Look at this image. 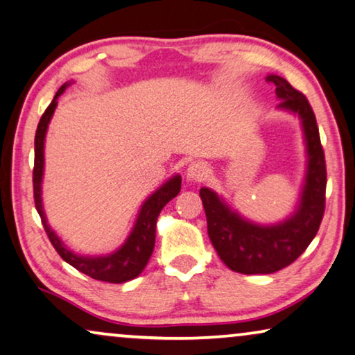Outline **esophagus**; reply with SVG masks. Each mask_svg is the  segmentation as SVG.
Returning a JSON list of instances; mask_svg holds the SVG:
<instances>
[{
  "mask_svg": "<svg viewBox=\"0 0 355 355\" xmlns=\"http://www.w3.org/2000/svg\"><path fill=\"white\" fill-rule=\"evenodd\" d=\"M207 173H209V167H207V164L202 162V160H195V162H191L187 168V177L195 182L205 180Z\"/></svg>",
  "mask_w": 355,
  "mask_h": 355,
  "instance_id": "34e87169",
  "label": "esophagus"
}]
</instances>
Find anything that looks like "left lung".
Returning a JSON list of instances; mask_svg holds the SVG:
<instances>
[{"label": "left lung", "mask_w": 355, "mask_h": 355, "mask_svg": "<svg viewBox=\"0 0 355 355\" xmlns=\"http://www.w3.org/2000/svg\"><path fill=\"white\" fill-rule=\"evenodd\" d=\"M266 81L276 86L279 107L299 113L302 118L309 170L299 209L291 219L271 227L242 219L209 188L200 190L207 234L217 254L232 271L242 274H271L294 263L315 239L324 214L326 162L313 108L304 94L281 76H268Z\"/></svg>", "instance_id": "8db88e82"}]
</instances>
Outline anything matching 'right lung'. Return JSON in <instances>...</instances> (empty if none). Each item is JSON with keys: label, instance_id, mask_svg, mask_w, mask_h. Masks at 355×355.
Listing matches in <instances>:
<instances>
[{"label": "right lung", "instance_id": "1", "mask_svg": "<svg viewBox=\"0 0 355 355\" xmlns=\"http://www.w3.org/2000/svg\"><path fill=\"white\" fill-rule=\"evenodd\" d=\"M68 84H63L56 92L53 101L46 110L42 115L39 126L35 131V157H34V172H32V182H34V201H35V209L39 212L42 224L46 235H49L51 245L58 252L61 258L66 263H69L71 266L78 269L84 274H87L89 277L103 282H112V284H121V282L135 279L136 276H139L141 271L148 264L150 254H153L154 243H155V224H157V217L162 211V207L167 205L170 200H173L175 196L180 193L182 188V178L173 177L172 180L165 183L154 193L153 196H149V200L143 205V209L139 212L138 220L133 232L126 240L125 245L118 250V252L108 254V257H98V258H89V257H79L69 252L68 248L61 243V240L56 237L53 230L50 229L46 224L44 209H42V175H44V139L46 133V126H49L50 118L53 115L56 105H58V98L61 94L64 92V89Z\"/></svg>", "mask_w": 355, "mask_h": 355}]
</instances>
